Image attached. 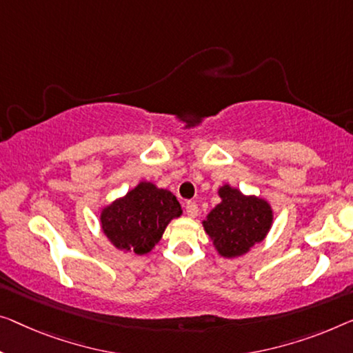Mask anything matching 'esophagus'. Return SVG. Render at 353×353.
<instances>
[{"instance_id": "1", "label": "esophagus", "mask_w": 353, "mask_h": 353, "mask_svg": "<svg viewBox=\"0 0 353 353\" xmlns=\"http://www.w3.org/2000/svg\"><path fill=\"white\" fill-rule=\"evenodd\" d=\"M185 212H187L188 217L194 219V217H196V215H198V204L193 203V201H188V203L185 204Z\"/></svg>"}]
</instances>
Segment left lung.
I'll return each mask as SVG.
<instances>
[{"label":"left lung","mask_w":353,"mask_h":353,"mask_svg":"<svg viewBox=\"0 0 353 353\" xmlns=\"http://www.w3.org/2000/svg\"><path fill=\"white\" fill-rule=\"evenodd\" d=\"M222 198L203 222L204 231L225 259H234L249 252L266 238L272 225V209L266 199L243 194L225 183L219 188Z\"/></svg>","instance_id":"left-lung-1"}]
</instances>
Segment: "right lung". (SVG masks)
I'll list each match as a JSON object with an SVG mask.
<instances>
[{"label":"right lung","instance_id":"obj_1","mask_svg":"<svg viewBox=\"0 0 353 353\" xmlns=\"http://www.w3.org/2000/svg\"><path fill=\"white\" fill-rule=\"evenodd\" d=\"M181 214L174 194L143 181L123 198L103 208L99 220L103 233L114 247L144 255L159 244L168 223Z\"/></svg>","mask_w":353,"mask_h":353}]
</instances>
